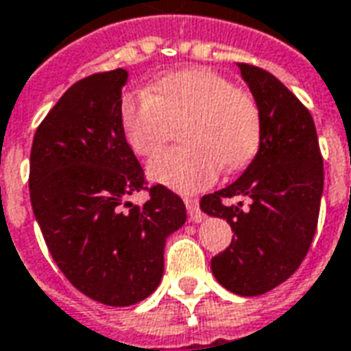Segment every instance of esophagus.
<instances>
[{"label":"esophagus","mask_w":351,"mask_h":351,"mask_svg":"<svg viewBox=\"0 0 351 351\" xmlns=\"http://www.w3.org/2000/svg\"><path fill=\"white\" fill-rule=\"evenodd\" d=\"M184 203H186V208H188V216H190L191 221H201L205 218V214L201 213V208H199V201L197 199H191V197H186L184 199Z\"/></svg>","instance_id":"obj_1"}]
</instances>
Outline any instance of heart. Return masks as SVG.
<instances>
[{"mask_svg": "<svg viewBox=\"0 0 351 351\" xmlns=\"http://www.w3.org/2000/svg\"><path fill=\"white\" fill-rule=\"evenodd\" d=\"M180 123L186 146L156 156L148 176L182 193L208 188L221 165L228 171L248 165L261 143L256 97L206 67L169 73L146 93L125 95L120 103L123 138L143 158L158 152Z\"/></svg>", "mask_w": 351, "mask_h": 351, "instance_id": "heart-1", "label": "heart"}]
</instances>
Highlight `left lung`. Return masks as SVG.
Segmentation results:
<instances>
[{
    "instance_id": "obj_1",
    "label": "left lung",
    "mask_w": 351,
    "mask_h": 351,
    "mask_svg": "<svg viewBox=\"0 0 351 351\" xmlns=\"http://www.w3.org/2000/svg\"><path fill=\"white\" fill-rule=\"evenodd\" d=\"M261 110V143L235 182L201 199V210L223 218L235 233L210 269L231 293L254 297L293 274L308 252L324 193V160L308 108L274 75L239 64ZM231 197L251 205L226 206Z\"/></svg>"
}]
</instances>
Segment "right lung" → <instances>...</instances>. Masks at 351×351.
Instances as JSON below:
<instances>
[{"instance_id":"right-lung-1","label":"right lung","mask_w":351,"mask_h":351,"mask_svg":"<svg viewBox=\"0 0 351 351\" xmlns=\"http://www.w3.org/2000/svg\"><path fill=\"white\" fill-rule=\"evenodd\" d=\"M125 69L75 82L37 128L29 197L50 256L79 291L108 306L137 304L163 276V250L186 221L165 186L150 188L120 128Z\"/></svg>"}]
</instances>
